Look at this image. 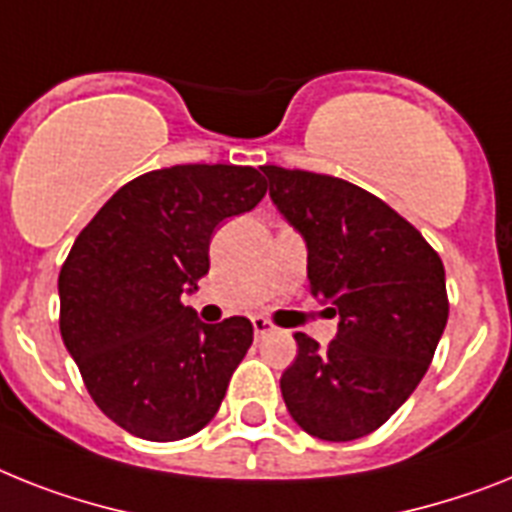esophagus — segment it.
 I'll list each match as a JSON object with an SVG mask.
<instances>
[{"label": "esophagus", "instance_id": "1", "mask_svg": "<svg viewBox=\"0 0 512 512\" xmlns=\"http://www.w3.org/2000/svg\"><path fill=\"white\" fill-rule=\"evenodd\" d=\"M251 324H253V332H256V337L272 335L274 329H277L272 322H269V319H264V316H253Z\"/></svg>", "mask_w": 512, "mask_h": 512}]
</instances>
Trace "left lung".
<instances>
[{
    "mask_svg": "<svg viewBox=\"0 0 512 512\" xmlns=\"http://www.w3.org/2000/svg\"><path fill=\"white\" fill-rule=\"evenodd\" d=\"M269 196L308 248V290L332 303L337 337L295 332L280 379L303 432L350 442L411 398L447 324L445 266L424 235L369 190L332 175L261 167Z\"/></svg>",
    "mask_w": 512,
    "mask_h": 512,
    "instance_id": "1",
    "label": "left lung"
}]
</instances>
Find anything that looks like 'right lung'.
Returning <instances> with one entry per match:
<instances>
[{"label":"right lung","instance_id":"obj_1","mask_svg":"<svg viewBox=\"0 0 512 512\" xmlns=\"http://www.w3.org/2000/svg\"><path fill=\"white\" fill-rule=\"evenodd\" d=\"M264 193L253 167L175 164L122 185L75 238L59 272V332L88 395L125 432L175 442L219 411L253 324L198 322L180 298L209 272L214 227Z\"/></svg>","mask_w":512,"mask_h":512}]
</instances>
